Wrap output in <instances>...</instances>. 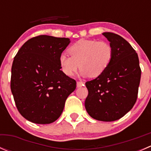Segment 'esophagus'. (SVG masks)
<instances>
[{
    "instance_id": "obj_1",
    "label": "esophagus",
    "mask_w": 151,
    "mask_h": 151,
    "mask_svg": "<svg viewBox=\"0 0 151 151\" xmlns=\"http://www.w3.org/2000/svg\"><path fill=\"white\" fill-rule=\"evenodd\" d=\"M82 86H84V83L83 82H80V81H77V88H80Z\"/></svg>"
}]
</instances>
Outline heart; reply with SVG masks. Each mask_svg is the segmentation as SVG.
<instances>
[{
  "instance_id": "obj_1",
  "label": "heart",
  "mask_w": 151,
  "mask_h": 151,
  "mask_svg": "<svg viewBox=\"0 0 151 151\" xmlns=\"http://www.w3.org/2000/svg\"><path fill=\"white\" fill-rule=\"evenodd\" d=\"M69 53L71 55L63 52L59 57L61 70L69 77L79 66L83 77H99L107 68L113 56L109 43L93 39H80L70 47Z\"/></svg>"
}]
</instances>
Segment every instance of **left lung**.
<instances>
[{"label":"left lung","instance_id":"left-lung-1","mask_svg":"<svg viewBox=\"0 0 151 151\" xmlns=\"http://www.w3.org/2000/svg\"><path fill=\"white\" fill-rule=\"evenodd\" d=\"M102 34L109 42L113 56L104 73L85 83L88 95L85 106L91 118L110 122L122 118L134 105L141 69L137 53L127 41L110 32Z\"/></svg>","mask_w":151,"mask_h":151}]
</instances>
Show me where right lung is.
<instances>
[{"label":"right lung","mask_w":151,"mask_h":151,"mask_svg":"<svg viewBox=\"0 0 151 151\" xmlns=\"http://www.w3.org/2000/svg\"><path fill=\"white\" fill-rule=\"evenodd\" d=\"M69 43L68 38L41 35L27 41L14 58L11 90L18 111L30 122L55 121L75 90L76 81L60 70L59 63Z\"/></svg>","instance_id":"1"}]
</instances>
